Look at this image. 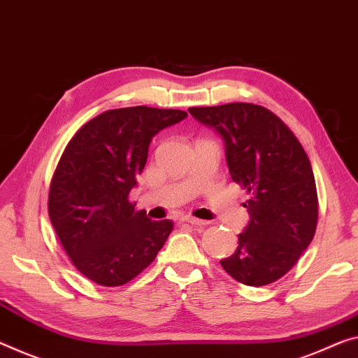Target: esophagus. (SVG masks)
<instances>
[{
	"mask_svg": "<svg viewBox=\"0 0 358 358\" xmlns=\"http://www.w3.org/2000/svg\"><path fill=\"white\" fill-rule=\"evenodd\" d=\"M180 222L184 224H189V225H195V227H203V225H206V221H201V219H195V217H182L180 219Z\"/></svg>",
	"mask_w": 358,
	"mask_h": 358,
	"instance_id": "1",
	"label": "esophagus"
}]
</instances>
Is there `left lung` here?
Returning a JSON list of instances; mask_svg holds the SVG:
<instances>
[{
    "instance_id": "left-lung-1",
    "label": "left lung",
    "mask_w": 358,
    "mask_h": 358,
    "mask_svg": "<svg viewBox=\"0 0 358 358\" xmlns=\"http://www.w3.org/2000/svg\"><path fill=\"white\" fill-rule=\"evenodd\" d=\"M189 112L222 137L230 178L251 194L245 205L250 222L221 266L248 287L282 278L317 229L315 179L304 148L277 115L255 103L192 107Z\"/></svg>"
}]
</instances>
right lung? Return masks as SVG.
Wrapping results in <instances>:
<instances>
[{"instance_id":"obj_1","label":"right lung","mask_w":358,"mask_h":358,"mask_svg":"<svg viewBox=\"0 0 358 358\" xmlns=\"http://www.w3.org/2000/svg\"><path fill=\"white\" fill-rule=\"evenodd\" d=\"M185 117L182 110L145 106L107 110L65 147L49 189V217L73 266L94 283H128L171 234V221H150L129 194L153 136Z\"/></svg>"}]
</instances>
